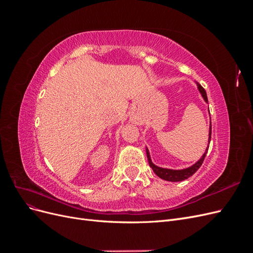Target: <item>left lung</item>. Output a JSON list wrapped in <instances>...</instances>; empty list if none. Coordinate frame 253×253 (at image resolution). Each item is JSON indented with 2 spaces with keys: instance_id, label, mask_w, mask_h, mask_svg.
I'll return each mask as SVG.
<instances>
[{
  "instance_id": "left-lung-1",
  "label": "left lung",
  "mask_w": 253,
  "mask_h": 253,
  "mask_svg": "<svg viewBox=\"0 0 253 253\" xmlns=\"http://www.w3.org/2000/svg\"><path fill=\"white\" fill-rule=\"evenodd\" d=\"M196 83H197L198 89H200L203 98L205 99V101L208 102V97H207V93H206L205 88L198 82H196ZM210 140H211V126H210V132H209V143H210ZM207 151H208V148H207ZM207 151H206L205 154L203 155V157L200 160H198V162L195 165H193L192 167H190V168H187V169H183V170L164 169V168H159V167L155 166L154 164L152 163L151 157H150V153H149L148 149H147V157H148V160H149L150 167L152 168L153 171H154V173L158 176V177L163 178L165 180H168V181H181V180H185V179L189 178L190 176H192L198 169H200L201 166L204 163V159L206 157Z\"/></svg>"
}]
</instances>
